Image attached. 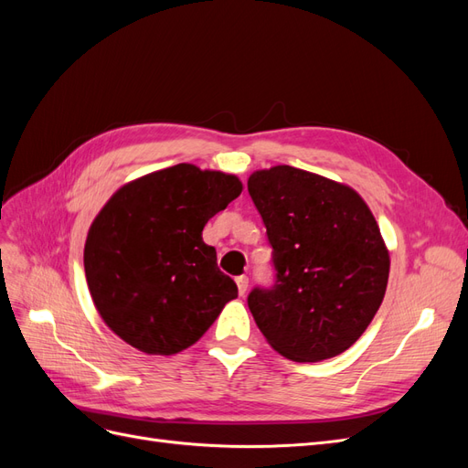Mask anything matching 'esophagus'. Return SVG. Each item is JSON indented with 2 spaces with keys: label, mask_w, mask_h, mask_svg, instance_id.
Listing matches in <instances>:
<instances>
[{
  "label": "esophagus",
  "mask_w": 468,
  "mask_h": 468,
  "mask_svg": "<svg viewBox=\"0 0 468 468\" xmlns=\"http://www.w3.org/2000/svg\"><path fill=\"white\" fill-rule=\"evenodd\" d=\"M248 282H250V279L246 277V275H239V277H236V285H238V292L239 294H246V291H248Z\"/></svg>",
  "instance_id": "34e87169"
}]
</instances>
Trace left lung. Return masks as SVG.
Masks as SVG:
<instances>
[{"mask_svg":"<svg viewBox=\"0 0 468 468\" xmlns=\"http://www.w3.org/2000/svg\"><path fill=\"white\" fill-rule=\"evenodd\" d=\"M248 191L273 248V287L248 306L282 357L314 363L357 342L385 299L388 250L359 193L292 165L260 169Z\"/></svg>","mask_w":468,"mask_h":468,"instance_id":"left-lung-1","label":"left lung"}]
</instances>
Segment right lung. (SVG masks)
I'll use <instances>...</instances> for the list:
<instances>
[{
    "label": "right lung",
    "mask_w": 468,
    "mask_h": 468,
    "mask_svg": "<svg viewBox=\"0 0 468 468\" xmlns=\"http://www.w3.org/2000/svg\"><path fill=\"white\" fill-rule=\"evenodd\" d=\"M239 193L236 176L177 164L126 183L99 210L83 267L99 316L126 344L174 356L236 299L203 229Z\"/></svg>",
    "instance_id": "obj_1"
}]
</instances>
